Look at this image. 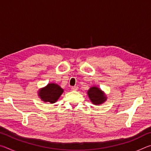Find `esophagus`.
<instances>
[{
  "label": "esophagus",
  "mask_w": 151,
  "mask_h": 151,
  "mask_svg": "<svg viewBox=\"0 0 151 151\" xmlns=\"http://www.w3.org/2000/svg\"><path fill=\"white\" fill-rule=\"evenodd\" d=\"M71 89H72V91H77L78 89V86H72V87H71Z\"/></svg>",
  "instance_id": "esophagus-1"
}]
</instances>
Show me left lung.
<instances>
[{
	"label": "left lung",
	"mask_w": 151,
	"mask_h": 151,
	"mask_svg": "<svg viewBox=\"0 0 151 151\" xmlns=\"http://www.w3.org/2000/svg\"><path fill=\"white\" fill-rule=\"evenodd\" d=\"M91 101L94 104H101L106 100V96L100 88L97 86H93L87 92Z\"/></svg>",
	"instance_id": "left-lung-1"
}]
</instances>
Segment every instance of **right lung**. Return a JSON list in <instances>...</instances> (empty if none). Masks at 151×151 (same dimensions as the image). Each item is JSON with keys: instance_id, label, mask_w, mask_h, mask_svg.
Segmentation results:
<instances>
[{"instance_id": "obj_1", "label": "right lung", "mask_w": 151, "mask_h": 151, "mask_svg": "<svg viewBox=\"0 0 151 151\" xmlns=\"http://www.w3.org/2000/svg\"><path fill=\"white\" fill-rule=\"evenodd\" d=\"M63 89L57 84L50 83L39 91V96L45 103H55L63 93Z\"/></svg>"}]
</instances>
